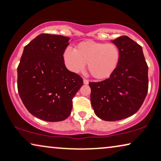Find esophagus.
Here are the masks:
<instances>
[{
  "label": "esophagus",
  "instance_id": "esophagus-1",
  "mask_svg": "<svg viewBox=\"0 0 161 161\" xmlns=\"http://www.w3.org/2000/svg\"><path fill=\"white\" fill-rule=\"evenodd\" d=\"M83 83H84L85 85H87V84H89V80H86V79L83 78Z\"/></svg>",
  "mask_w": 161,
  "mask_h": 161
}]
</instances>
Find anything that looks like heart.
<instances>
[{"label": "heart", "instance_id": "1", "mask_svg": "<svg viewBox=\"0 0 161 161\" xmlns=\"http://www.w3.org/2000/svg\"><path fill=\"white\" fill-rule=\"evenodd\" d=\"M65 66L69 71L78 73L88 70L97 80L109 78L116 71L120 60V51L112 43L88 40L78 44L75 49L68 47L63 53Z\"/></svg>", "mask_w": 161, "mask_h": 161}]
</instances>
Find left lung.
Masks as SVG:
<instances>
[{"instance_id": "left-lung-1", "label": "left lung", "mask_w": 161, "mask_h": 161, "mask_svg": "<svg viewBox=\"0 0 161 161\" xmlns=\"http://www.w3.org/2000/svg\"><path fill=\"white\" fill-rule=\"evenodd\" d=\"M120 51L114 73L100 82L89 83L94 113L105 121H117L133 115L148 92V66L142 47L127 36L111 41Z\"/></svg>"}]
</instances>
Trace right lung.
Returning a JSON list of instances; mask_svg holds the SVG:
<instances>
[{
    "instance_id": "obj_1",
    "label": "right lung",
    "mask_w": 161,
    "mask_h": 161,
    "mask_svg": "<svg viewBox=\"0 0 161 161\" xmlns=\"http://www.w3.org/2000/svg\"><path fill=\"white\" fill-rule=\"evenodd\" d=\"M69 38L42 34L25 46L17 67V89L32 115L59 122L71 114L72 98L83 85L80 76L68 70L63 53Z\"/></svg>"
}]
</instances>
